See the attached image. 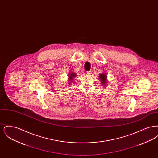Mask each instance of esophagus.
<instances>
[{
    "label": "esophagus",
    "instance_id": "obj_1",
    "mask_svg": "<svg viewBox=\"0 0 158 158\" xmlns=\"http://www.w3.org/2000/svg\"><path fill=\"white\" fill-rule=\"evenodd\" d=\"M91 73H91V71H88V72H86V74H87L88 75H90Z\"/></svg>",
    "mask_w": 158,
    "mask_h": 158
}]
</instances>
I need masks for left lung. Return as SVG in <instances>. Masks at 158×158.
Wrapping results in <instances>:
<instances>
[{
  "mask_svg": "<svg viewBox=\"0 0 158 158\" xmlns=\"http://www.w3.org/2000/svg\"><path fill=\"white\" fill-rule=\"evenodd\" d=\"M99 79L101 81V83H102V85H104L105 86L106 83V75H105V73H102L99 75Z\"/></svg>",
  "mask_w": 158,
  "mask_h": 158,
  "instance_id": "8db88e82",
  "label": "left lung"
}]
</instances>
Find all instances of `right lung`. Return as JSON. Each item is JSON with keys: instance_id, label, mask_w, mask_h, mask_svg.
<instances>
[{"instance_id": "add662e5", "label": "right lung", "mask_w": 158, "mask_h": 158, "mask_svg": "<svg viewBox=\"0 0 158 158\" xmlns=\"http://www.w3.org/2000/svg\"><path fill=\"white\" fill-rule=\"evenodd\" d=\"M76 74L73 73V72H70V73H69V82H71L73 81V79L76 77Z\"/></svg>"}]
</instances>
